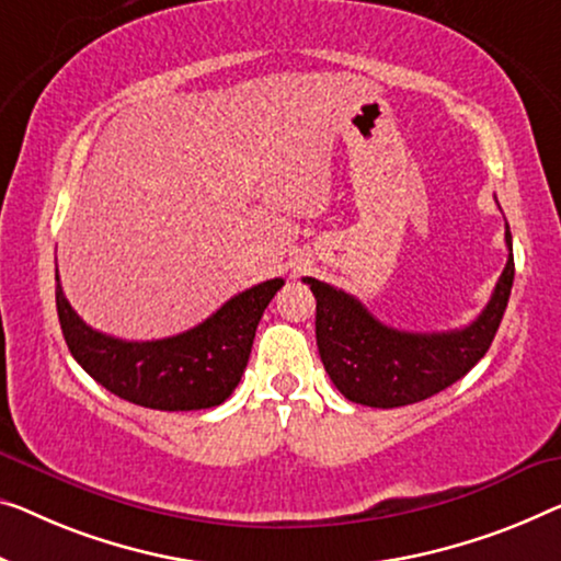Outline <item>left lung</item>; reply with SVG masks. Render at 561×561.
<instances>
[{"label":"left lung","instance_id":"8db88e82","mask_svg":"<svg viewBox=\"0 0 561 561\" xmlns=\"http://www.w3.org/2000/svg\"><path fill=\"white\" fill-rule=\"evenodd\" d=\"M508 259L489 305L471 324L450 332H400L367 312L360 299L305 277L317 299V347L342 396L370 408L421 403L461 380L489 353L514 284L512 231Z\"/></svg>","mask_w":561,"mask_h":561}]
</instances>
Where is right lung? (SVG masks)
Returning a JSON list of instances; mask_svg holds the SVG:
<instances>
[{"label": "right lung", "instance_id": "obj_1", "mask_svg": "<svg viewBox=\"0 0 561 561\" xmlns=\"http://www.w3.org/2000/svg\"><path fill=\"white\" fill-rule=\"evenodd\" d=\"M55 302L67 347L90 378L128 403L153 411L221 405L239 386L256 324L284 279L239 291L196 328L163 340L130 342L98 332L78 317L55 277Z\"/></svg>", "mask_w": 561, "mask_h": 561}]
</instances>
